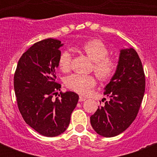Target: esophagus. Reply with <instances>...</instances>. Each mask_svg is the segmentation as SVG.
Instances as JSON below:
<instances>
[{"label":"esophagus","mask_w":157,"mask_h":157,"mask_svg":"<svg viewBox=\"0 0 157 157\" xmlns=\"http://www.w3.org/2000/svg\"><path fill=\"white\" fill-rule=\"evenodd\" d=\"M85 100H86V98H84L82 96H80V98H79V101H80V102H83V101Z\"/></svg>","instance_id":"obj_1"}]
</instances>
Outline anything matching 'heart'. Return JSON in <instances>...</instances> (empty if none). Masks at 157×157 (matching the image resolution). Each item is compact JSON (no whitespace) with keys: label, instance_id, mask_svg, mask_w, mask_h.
Listing matches in <instances>:
<instances>
[{"label":"heart","instance_id":"obj_1","mask_svg":"<svg viewBox=\"0 0 157 157\" xmlns=\"http://www.w3.org/2000/svg\"><path fill=\"white\" fill-rule=\"evenodd\" d=\"M79 50L94 62L93 68L98 78L102 81L108 80L114 75L117 64L112 58L108 57V49L103 41L90 40L86 41L79 47ZM71 55L68 51H63L59 54L58 67L63 72H67L71 68ZM65 85L68 89L76 93L86 95L96 85V79L94 76H85L72 74L65 79Z\"/></svg>","mask_w":157,"mask_h":157}]
</instances>
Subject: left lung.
Wrapping results in <instances>:
<instances>
[{
	"label": "left lung",
	"mask_w": 157,
	"mask_h": 157,
	"mask_svg": "<svg viewBox=\"0 0 157 157\" xmlns=\"http://www.w3.org/2000/svg\"><path fill=\"white\" fill-rule=\"evenodd\" d=\"M109 97L90 117L93 129L101 136L121 134L136 118L145 92V75L138 53L133 48L120 50L117 70L104 88Z\"/></svg>",
	"instance_id": "1"
}]
</instances>
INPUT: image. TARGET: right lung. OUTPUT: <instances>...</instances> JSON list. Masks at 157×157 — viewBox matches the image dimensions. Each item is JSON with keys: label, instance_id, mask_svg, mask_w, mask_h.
Wrapping results in <instances>:
<instances>
[{"label": "right lung", "instance_id": "1", "mask_svg": "<svg viewBox=\"0 0 157 157\" xmlns=\"http://www.w3.org/2000/svg\"><path fill=\"white\" fill-rule=\"evenodd\" d=\"M56 39L35 43L18 60L13 87L18 110L27 124L41 135L55 137L68 127L79 96L72 91L59 94L55 70L63 46ZM59 94L53 98V95Z\"/></svg>", "mask_w": 157, "mask_h": 157}]
</instances>
